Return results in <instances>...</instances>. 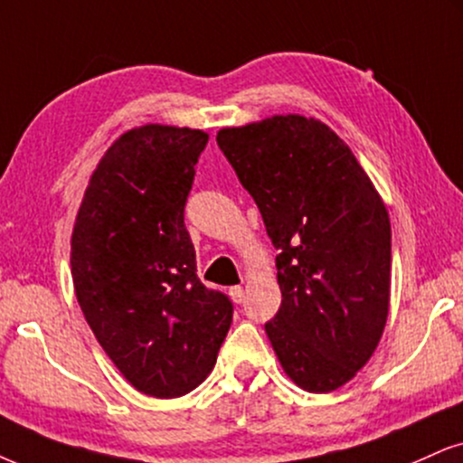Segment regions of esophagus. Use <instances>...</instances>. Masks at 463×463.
<instances>
[{
  "mask_svg": "<svg viewBox=\"0 0 463 463\" xmlns=\"http://www.w3.org/2000/svg\"><path fill=\"white\" fill-rule=\"evenodd\" d=\"M230 296L233 302H238V305H241V302L244 300V289L241 288V285H233V288H230Z\"/></svg>",
  "mask_w": 463,
  "mask_h": 463,
  "instance_id": "obj_1",
  "label": "esophagus"
}]
</instances>
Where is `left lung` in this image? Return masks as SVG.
Here are the masks:
<instances>
[{"mask_svg": "<svg viewBox=\"0 0 463 463\" xmlns=\"http://www.w3.org/2000/svg\"><path fill=\"white\" fill-rule=\"evenodd\" d=\"M216 144L258 203L281 307L266 335L300 389L330 392L378 347L389 316L391 221L350 147L326 124L275 116Z\"/></svg>", "mask_w": 463, "mask_h": 463, "instance_id": "obj_1", "label": "left lung"}]
</instances>
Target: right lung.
I'll return each mask as SVG.
<instances>
[{"instance_id": "right-lung-1", "label": "right lung", "mask_w": 463, "mask_h": 463, "mask_svg": "<svg viewBox=\"0 0 463 463\" xmlns=\"http://www.w3.org/2000/svg\"><path fill=\"white\" fill-rule=\"evenodd\" d=\"M202 130H128L96 167L72 232L77 300L137 391L182 397L205 380L232 326L230 296L199 281L184 225Z\"/></svg>"}]
</instances>
